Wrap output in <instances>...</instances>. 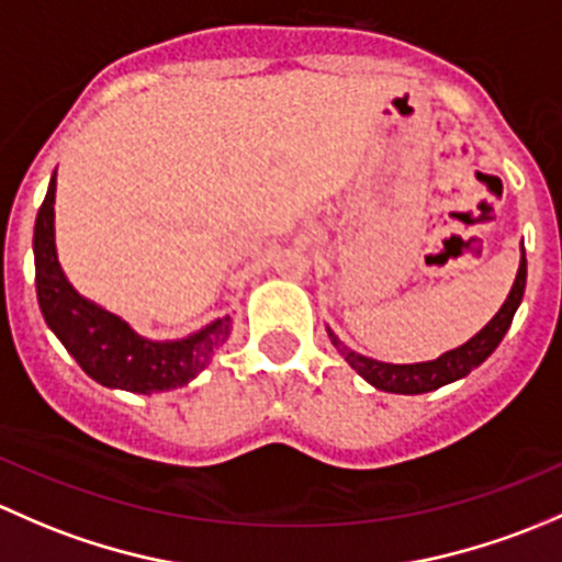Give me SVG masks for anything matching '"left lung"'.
<instances>
[{"label":"left lung","mask_w":562,"mask_h":562,"mask_svg":"<svg viewBox=\"0 0 562 562\" xmlns=\"http://www.w3.org/2000/svg\"><path fill=\"white\" fill-rule=\"evenodd\" d=\"M525 281H528V259H525V248L522 257H519V270L517 279H514L512 292H508L506 303L501 305V311L473 335L471 340H465L457 349L447 351L438 360L430 362H414V366H392V362H379L370 360V357L357 355L351 351L333 329L327 327L329 340H333L335 349L344 355V360L349 362L368 384H373L375 390L384 392H395V395H422V392H432L443 384H452V381L462 379V375L471 373L473 368L482 366L490 355L497 349V344L503 340V335L508 333L512 327L514 314H517L519 303H522L525 294Z\"/></svg>","instance_id":"obj_1"}]
</instances>
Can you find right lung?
<instances>
[{"label":"right lung","instance_id":"right-lung-1","mask_svg":"<svg viewBox=\"0 0 562 562\" xmlns=\"http://www.w3.org/2000/svg\"><path fill=\"white\" fill-rule=\"evenodd\" d=\"M56 172L34 222V283L45 324L75 357L80 368L110 390L151 392L176 390L207 368L218 346L229 338L233 319L224 316L178 340H148L121 316L75 292L56 254L54 229Z\"/></svg>","mask_w":562,"mask_h":562}]
</instances>
